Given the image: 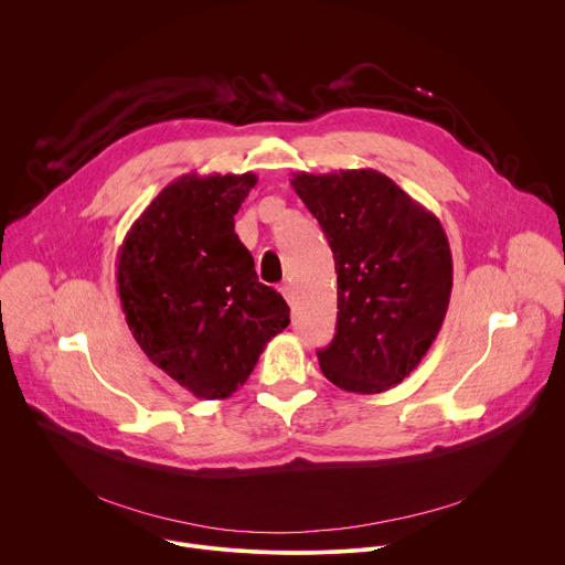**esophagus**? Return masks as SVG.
Wrapping results in <instances>:
<instances>
[{
    "mask_svg": "<svg viewBox=\"0 0 565 565\" xmlns=\"http://www.w3.org/2000/svg\"><path fill=\"white\" fill-rule=\"evenodd\" d=\"M279 290H281V295L286 297V301L292 306V303H295V288H292L290 284H284Z\"/></svg>",
    "mask_w": 565,
    "mask_h": 565,
    "instance_id": "34e87169",
    "label": "esophagus"
}]
</instances>
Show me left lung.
Listing matches in <instances>:
<instances>
[{
	"label": "left lung",
	"mask_w": 565,
	"mask_h": 565,
	"mask_svg": "<svg viewBox=\"0 0 565 565\" xmlns=\"http://www.w3.org/2000/svg\"><path fill=\"white\" fill-rule=\"evenodd\" d=\"M338 273V327L319 369L351 393H384L420 364L451 297L454 264L434 212L377 170L297 172Z\"/></svg>",
	"instance_id": "left-lung-1"
}]
</instances>
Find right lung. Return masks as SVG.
Here are the masks:
<instances>
[{
    "label": "right lung",
    "mask_w": 565,
    "mask_h": 565,
    "mask_svg": "<svg viewBox=\"0 0 565 565\" xmlns=\"http://www.w3.org/2000/svg\"><path fill=\"white\" fill-rule=\"evenodd\" d=\"M257 174L179 177L129 227L116 259L127 327L145 355L201 399H225L290 324L234 232Z\"/></svg>",
    "instance_id": "add662e5"
}]
</instances>
